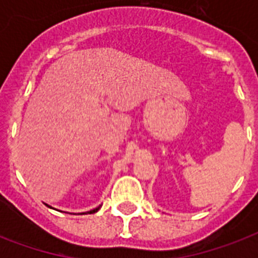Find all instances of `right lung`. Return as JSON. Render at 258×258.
<instances>
[{
    "mask_svg": "<svg viewBox=\"0 0 258 258\" xmlns=\"http://www.w3.org/2000/svg\"><path fill=\"white\" fill-rule=\"evenodd\" d=\"M46 206H48V208H50L49 205H46ZM100 208H101V205H100V206H97V208L92 209V210H89V212H87V213H86V214H93V213H96V212H97V210H99V209H100ZM82 214H84V213H82Z\"/></svg>",
    "mask_w": 258,
    "mask_h": 258,
    "instance_id": "1",
    "label": "right lung"
}]
</instances>
